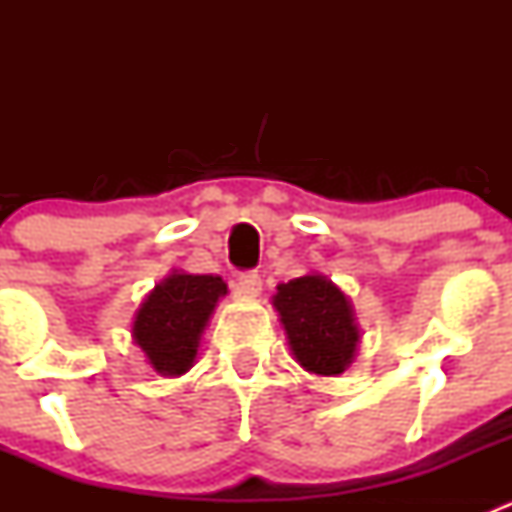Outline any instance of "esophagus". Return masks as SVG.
Masks as SVG:
<instances>
[{
    "mask_svg": "<svg viewBox=\"0 0 512 512\" xmlns=\"http://www.w3.org/2000/svg\"><path fill=\"white\" fill-rule=\"evenodd\" d=\"M235 289L237 294H242V297H257L262 289L260 275H257V272H242V275L237 277Z\"/></svg>",
    "mask_w": 512,
    "mask_h": 512,
    "instance_id": "esophagus-1",
    "label": "esophagus"
}]
</instances>
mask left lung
I'll return each mask as SVG.
<instances>
[{
	"instance_id": "8db88e82",
	"label": "left lung",
	"mask_w": 512,
	"mask_h": 512,
	"mask_svg": "<svg viewBox=\"0 0 512 512\" xmlns=\"http://www.w3.org/2000/svg\"><path fill=\"white\" fill-rule=\"evenodd\" d=\"M272 304L280 312L294 359L317 376H337L352 364L359 327L347 294L324 275H304L277 285Z\"/></svg>"
}]
</instances>
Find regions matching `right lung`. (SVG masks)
Returning a JSON list of instances; mask_svg holds the SVG:
<instances>
[{"label":"right lung","mask_w":512,"mask_h":512,"mask_svg":"<svg viewBox=\"0 0 512 512\" xmlns=\"http://www.w3.org/2000/svg\"><path fill=\"white\" fill-rule=\"evenodd\" d=\"M227 285L218 275L170 272L143 299L133 322V342L160 376H180L193 366L200 334Z\"/></svg>","instance_id":"right-lung-1"}]
</instances>
